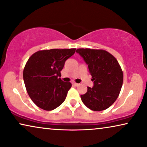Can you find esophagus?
I'll return each mask as SVG.
<instances>
[{
    "instance_id": "obj_1",
    "label": "esophagus",
    "mask_w": 147,
    "mask_h": 147,
    "mask_svg": "<svg viewBox=\"0 0 147 147\" xmlns=\"http://www.w3.org/2000/svg\"><path fill=\"white\" fill-rule=\"evenodd\" d=\"M72 84H73L74 86H78V85H79V84H77V83H76V82H72Z\"/></svg>"
}]
</instances>
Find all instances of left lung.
Masks as SVG:
<instances>
[{
  "mask_svg": "<svg viewBox=\"0 0 147 147\" xmlns=\"http://www.w3.org/2000/svg\"><path fill=\"white\" fill-rule=\"evenodd\" d=\"M88 65L94 82L92 88L81 95L83 103L90 110L102 111L112 106L119 96L123 83V72L115 57L103 49H78Z\"/></svg>",
  "mask_w": 147,
  "mask_h": 147,
  "instance_id": "left-lung-1",
  "label": "left lung"
}]
</instances>
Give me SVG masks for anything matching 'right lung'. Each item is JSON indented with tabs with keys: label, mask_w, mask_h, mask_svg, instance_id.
<instances>
[{
	"label": "right lung",
	"mask_w": 147,
	"mask_h": 147,
	"mask_svg": "<svg viewBox=\"0 0 147 147\" xmlns=\"http://www.w3.org/2000/svg\"><path fill=\"white\" fill-rule=\"evenodd\" d=\"M75 52L76 49L41 50L29 58L23 80L29 97L38 107L49 111L65 101L71 84L62 81L61 71Z\"/></svg>",
	"instance_id": "1"
}]
</instances>
